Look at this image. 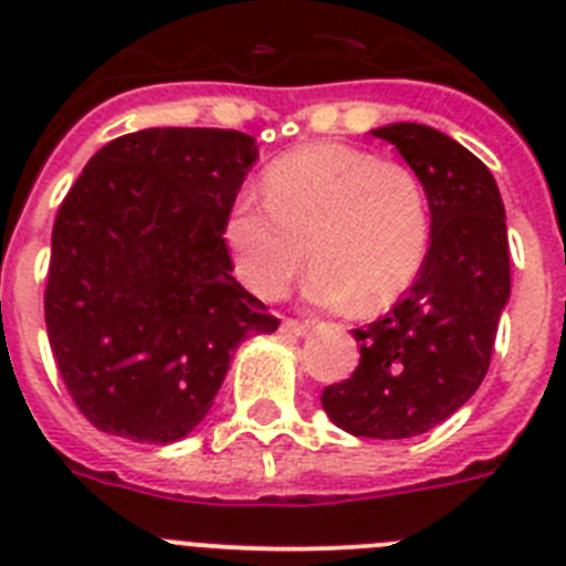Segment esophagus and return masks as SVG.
<instances>
[{"instance_id":"34e87169","label":"esophagus","mask_w":566,"mask_h":566,"mask_svg":"<svg viewBox=\"0 0 566 566\" xmlns=\"http://www.w3.org/2000/svg\"><path fill=\"white\" fill-rule=\"evenodd\" d=\"M280 332L289 334V337H306V334H308V323H306V319L286 317V319H283V326H280Z\"/></svg>"}]
</instances>
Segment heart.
Instances as JSON below:
<instances>
[{
    "instance_id": "obj_1",
    "label": "heart",
    "mask_w": 566,
    "mask_h": 566,
    "mask_svg": "<svg viewBox=\"0 0 566 566\" xmlns=\"http://www.w3.org/2000/svg\"><path fill=\"white\" fill-rule=\"evenodd\" d=\"M263 201L240 198L227 221L234 269L260 297L286 292L308 254V297L328 306L377 312L422 272L431 214L405 164L345 144H308L269 164Z\"/></svg>"
}]
</instances>
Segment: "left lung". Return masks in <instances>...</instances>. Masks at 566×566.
Segmentation results:
<instances>
[{"label": "left lung", "mask_w": 566, "mask_h": 566, "mask_svg": "<svg viewBox=\"0 0 566 566\" xmlns=\"http://www.w3.org/2000/svg\"><path fill=\"white\" fill-rule=\"evenodd\" d=\"M417 172L431 207L428 258L388 317L354 328L357 371L323 391L332 422L354 437L431 431L482 385L510 300L504 203L476 155L424 124L374 129Z\"/></svg>", "instance_id": "1"}]
</instances>
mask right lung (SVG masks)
I'll return each mask as SVG.
<instances>
[{
	"instance_id": "right-lung-1",
	"label": "right lung",
	"mask_w": 566,
	"mask_h": 566,
	"mask_svg": "<svg viewBox=\"0 0 566 566\" xmlns=\"http://www.w3.org/2000/svg\"><path fill=\"white\" fill-rule=\"evenodd\" d=\"M254 161L238 129H138L98 149L59 207L44 323L98 431L178 442L209 413L234 348L280 326L232 277L223 240Z\"/></svg>"
}]
</instances>
